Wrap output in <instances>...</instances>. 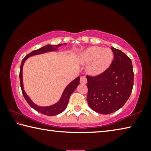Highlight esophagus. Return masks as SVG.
Returning a JSON list of instances; mask_svg holds the SVG:
<instances>
[{
	"mask_svg": "<svg viewBox=\"0 0 151 151\" xmlns=\"http://www.w3.org/2000/svg\"><path fill=\"white\" fill-rule=\"evenodd\" d=\"M86 76H81V79H80V83H81V84H83V85H85V84L86 83Z\"/></svg>",
	"mask_w": 151,
	"mask_h": 151,
	"instance_id": "esophagus-1",
	"label": "esophagus"
}]
</instances>
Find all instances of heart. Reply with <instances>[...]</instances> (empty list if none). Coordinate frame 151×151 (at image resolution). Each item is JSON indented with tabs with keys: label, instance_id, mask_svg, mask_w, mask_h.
I'll return each instance as SVG.
<instances>
[{
	"label": "heart",
	"instance_id": "b5f03b06",
	"mask_svg": "<svg viewBox=\"0 0 151 151\" xmlns=\"http://www.w3.org/2000/svg\"><path fill=\"white\" fill-rule=\"evenodd\" d=\"M113 53L109 48L91 47L81 53L79 61L83 65H88V70L91 75H97L108 68L113 60Z\"/></svg>",
	"mask_w": 151,
	"mask_h": 151
}]
</instances>
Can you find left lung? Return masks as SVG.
<instances>
[{
	"label": "left lung",
	"instance_id": "left-lung-1",
	"mask_svg": "<svg viewBox=\"0 0 151 151\" xmlns=\"http://www.w3.org/2000/svg\"><path fill=\"white\" fill-rule=\"evenodd\" d=\"M111 49L114 59L110 67L100 75H86L88 104L95 112L107 114L116 111L126 103L133 87L132 61L121 50Z\"/></svg>",
	"mask_w": 151,
	"mask_h": 151
}]
</instances>
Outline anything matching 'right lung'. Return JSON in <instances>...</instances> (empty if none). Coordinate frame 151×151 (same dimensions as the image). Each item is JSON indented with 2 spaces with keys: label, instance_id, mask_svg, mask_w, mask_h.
<instances>
[{
  "label": "right lung",
  "instance_id": "add662e5",
  "mask_svg": "<svg viewBox=\"0 0 151 151\" xmlns=\"http://www.w3.org/2000/svg\"><path fill=\"white\" fill-rule=\"evenodd\" d=\"M63 44H60V45H55V46L48 45L47 46H45V47L40 48L38 50H33L32 52H30L29 55H27L26 57L22 59L21 65H20V73H19L20 88H21L22 93L24 97L25 100L27 101L28 104H29L32 108L35 109L37 111L40 112V113L45 114V115H47V116L57 115V114H60L65 111L66 108V106H67L68 101H69L70 95L72 94L73 92L75 91V89L76 88V87H77V86L79 85V83H80V77L78 76V77L75 78V80L73 81L69 85L66 86L65 89V91L63 92L60 101H58L57 103H56L55 104H53V105H51L49 106H40L37 105V104L33 103V102L29 99V97L27 96V94L24 91L23 82H22V66H23L25 60H26L29 57H31V56L42 54V53L49 52V51L57 50L58 47H60ZM65 45H66V43H65Z\"/></svg>",
  "mask_w": 151,
  "mask_h": 151
}]
</instances>
